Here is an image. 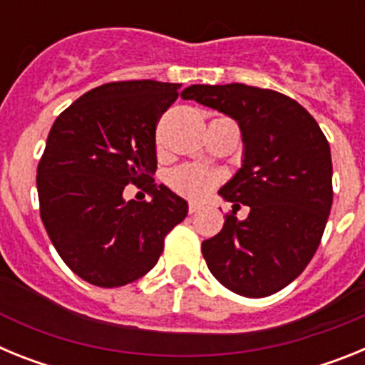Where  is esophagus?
Wrapping results in <instances>:
<instances>
[{
  "mask_svg": "<svg viewBox=\"0 0 365 365\" xmlns=\"http://www.w3.org/2000/svg\"><path fill=\"white\" fill-rule=\"evenodd\" d=\"M202 206L199 205V202H190V206H188V212L190 214H197L199 210H201Z\"/></svg>",
  "mask_w": 365,
  "mask_h": 365,
  "instance_id": "34e87169",
  "label": "esophagus"
}]
</instances>
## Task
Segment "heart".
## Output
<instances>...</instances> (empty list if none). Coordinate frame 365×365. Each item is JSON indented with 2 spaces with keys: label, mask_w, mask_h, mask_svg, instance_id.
<instances>
[{
  "label": "heart",
  "mask_w": 365,
  "mask_h": 365,
  "mask_svg": "<svg viewBox=\"0 0 365 365\" xmlns=\"http://www.w3.org/2000/svg\"><path fill=\"white\" fill-rule=\"evenodd\" d=\"M215 182H217V175L201 166L179 168L170 177L172 188L179 192L180 195H186V197L192 199L205 197L206 193L214 188Z\"/></svg>",
  "instance_id": "obj_1"
}]
</instances>
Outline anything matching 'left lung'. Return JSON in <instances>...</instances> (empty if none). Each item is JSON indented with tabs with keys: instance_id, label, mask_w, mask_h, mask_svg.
Instances as JSON below:
<instances>
[{
	"instance_id": "8db88e82",
	"label": "left lung",
	"mask_w": 365,
	"mask_h": 365,
	"mask_svg": "<svg viewBox=\"0 0 365 365\" xmlns=\"http://www.w3.org/2000/svg\"><path fill=\"white\" fill-rule=\"evenodd\" d=\"M180 96L234 118L243 138L241 168L219 195L250 214L243 221L227 215L222 230L202 241L206 265L235 294L265 298L282 291L309 265L327 225V138L307 109L272 89L197 83Z\"/></svg>"
}]
</instances>
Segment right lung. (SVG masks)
Returning <instances> with one entry per match:
<instances>
[{"mask_svg": "<svg viewBox=\"0 0 365 365\" xmlns=\"http://www.w3.org/2000/svg\"><path fill=\"white\" fill-rule=\"evenodd\" d=\"M180 83L131 80L95 87L54 120L38 164L43 227L66 265L96 287H122L150 272L164 237L188 214L168 186L151 201H125V185L151 182L155 125Z\"/></svg>", "mask_w": 365, "mask_h": 365, "instance_id": "right-lung-1", "label": "right lung"}]
</instances>
